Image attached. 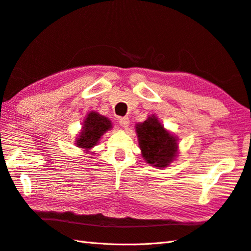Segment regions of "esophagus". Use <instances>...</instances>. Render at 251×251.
I'll list each match as a JSON object with an SVG mask.
<instances>
[{
    "label": "esophagus",
    "instance_id": "34e87169",
    "mask_svg": "<svg viewBox=\"0 0 251 251\" xmlns=\"http://www.w3.org/2000/svg\"><path fill=\"white\" fill-rule=\"evenodd\" d=\"M119 124H120V126H122L123 128H127L128 126H129V119H128L127 117L120 118L119 119Z\"/></svg>",
    "mask_w": 251,
    "mask_h": 251
}]
</instances>
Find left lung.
<instances>
[{"mask_svg":"<svg viewBox=\"0 0 251 251\" xmlns=\"http://www.w3.org/2000/svg\"><path fill=\"white\" fill-rule=\"evenodd\" d=\"M141 155L150 165L165 169L178 157V138L164 126L156 115L136 125Z\"/></svg>","mask_w":251,"mask_h":251,"instance_id":"obj_1","label":"left lung"}]
</instances>
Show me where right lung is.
<instances>
[{
  "label": "right lung",
  "instance_id": "right-lung-1",
  "mask_svg": "<svg viewBox=\"0 0 251 251\" xmlns=\"http://www.w3.org/2000/svg\"><path fill=\"white\" fill-rule=\"evenodd\" d=\"M112 123L107 117L100 115L96 111H90L83 120L81 130L75 140V145L87 153L98 145L102 134L111 130Z\"/></svg>",
  "mask_w": 251,
  "mask_h": 251
}]
</instances>
